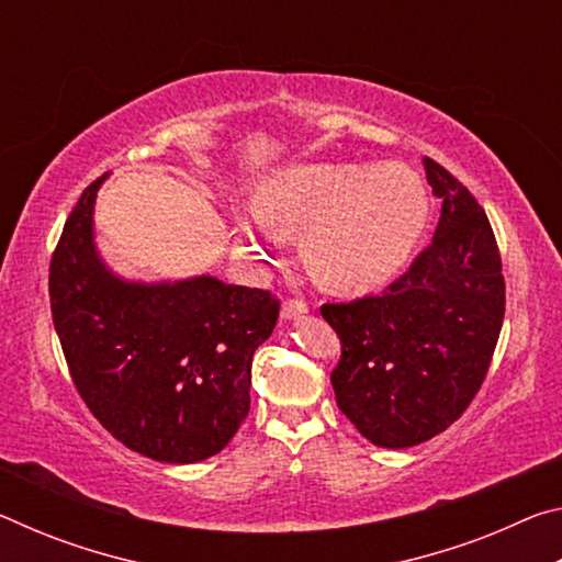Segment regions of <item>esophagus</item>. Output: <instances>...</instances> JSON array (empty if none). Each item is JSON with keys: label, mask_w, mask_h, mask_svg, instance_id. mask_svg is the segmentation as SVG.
Wrapping results in <instances>:
<instances>
[{"label": "esophagus", "mask_w": 562, "mask_h": 562, "mask_svg": "<svg viewBox=\"0 0 562 562\" xmlns=\"http://www.w3.org/2000/svg\"><path fill=\"white\" fill-rule=\"evenodd\" d=\"M310 312V307L307 304H304L302 300H288L282 304V312H280V317L284 319V322H290V319H297V317H304Z\"/></svg>", "instance_id": "esophagus-1"}]
</instances>
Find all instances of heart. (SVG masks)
<instances>
[{
	"instance_id": "b5f03b06",
	"label": "heart",
	"mask_w": 562,
	"mask_h": 562,
	"mask_svg": "<svg viewBox=\"0 0 562 562\" xmlns=\"http://www.w3.org/2000/svg\"><path fill=\"white\" fill-rule=\"evenodd\" d=\"M240 217V255L262 268L278 235L302 233V258L329 290L361 292L386 282L412 252L426 221V193L398 164H317L280 170Z\"/></svg>"
}]
</instances>
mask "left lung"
Returning a JSON list of instances; mask_svg holds the SVG:
<instances>
[{
    "label": "left lung",
    "mask_w": 562,
    "mask_h": 562,
    "mask_svg": "<svg viewBox=\"0 0 562 562\" xmlns=\"http://www.w3.org/2000/svg\"><path fill=\"white\" fill-rule=\"evenodd\" d=\"M434 240L382 294L322 304L341 359L337 406L364 439L408 449L449 429L486 379L506 312L496 235L469 188L424 158Z\"/></svg>",
    "instance_id": "obj_1"
}]
</instances>
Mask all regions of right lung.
<instances>
[{
    "mask_svg": "<svg viewBox=\"0 0 562 562\" xmlns=\"http://www.w3.org/2000/svg\"><path fill=\"white\" fill-rule=\"evenodd\" d=\"M83 190L49 268V297L66 364L89 412L131 451L195 463L223 451L250 412L252 355L272 335L280 300L211 274L131 282L93 243Z\"/></svg>",
    "mask_w": 562,
    "mask_h": 562,
    "instance_id": "add662e5",
    "label": "right lung"
}]
</instances>
